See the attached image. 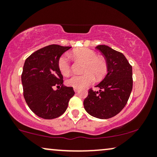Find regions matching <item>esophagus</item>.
Wrapping results in <instances>:
<instances>
[{
  "instance_id": "1",
  "label": "esophagus",
  "mask_w": 157,
  "mask_h": 157,
  "mask_svg": "<svg viewBox=\"0 0 157 157\" xmlns=\"http://www.w3.org/2000/svg\"><path fill=\"white\" fill-rule=\"evenodd\" d=\"M74 91H75V92H78L79 89H75H75H74Z\"/></svg>"
}]
</instances>
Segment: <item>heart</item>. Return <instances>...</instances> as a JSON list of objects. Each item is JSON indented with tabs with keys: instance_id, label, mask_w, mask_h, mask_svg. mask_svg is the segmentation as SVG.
<instances>
[{
	"instance_id": "heart-1",
	"label": "heart",
	"mask_w": 157,
	"mask_h": 157,
	"mask_svg": "<svg viewBox=\"0 0 157 157\" xmlns=\"http://www.w3.org/2000/svg\"><path fill=\"white\" fill-rule=\"evenodd\" d=\"M70 57L75 62H83L82 75H74L68 79V86L75 89H84L92 84L96 77L97 81L102 80L109 71L107 60L102 56H97L94 50L88 48H78L70 53ZM60 73L68 76L71 73V66L68 58L65 56L60 57L57 63Z\"/></svg>"
}]
</instances>
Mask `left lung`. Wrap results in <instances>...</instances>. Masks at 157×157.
<instances>
[{
  "mask_svg": "<svg viewBox=\"0 0 157 157\" xmlns=\"http://www.w3.org/2000/svg\"><path fill=\"white\" fill-rule=\"evenodd\" d=\"M96 48L107 60L109 71L96 86L99 91L89 90L84 108L94 117L109 119L120 113L128 100L133 88L132 66L121 52L105 45H99Z\"/></svg>",
  "mask_w": 157,
  "mask_h": 157,
  "instance_id": "1",
  "label": "left lung"
}]
</instances>
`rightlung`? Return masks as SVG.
<instances>
[{"instance_id": "right-lung-1", "label": "right lung", "mask_w": 157, "mask_h": 157, "mask_svg": "<svg viewBox=\"0 0 157 157\" xmlns=\"http://www.w3.org/2000/svg\"><path fill=\"white\" fill-rule=\"evenodd\" d=\"M70 48L49 45L32 53L25 61L21 75L23 97L39 117L51 120L61 116L75 94L72 87L63 86L57 66L61 55Z\"/></svg>"}]
</instances>
